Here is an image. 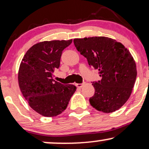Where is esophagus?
Listing matches in <instances>:
<instances>
[{"mask_svg":"<svg viewBox=\"0 0 149 149\" xmlns=\"http://www.w3.org/2000/svg\"><path fill=\"white\" fill-rule=\"evenodd\" d=\"M84 84V83H83V84H75V85H76V86H77V88H81L82 86H83Z\"/></svg>","mask_w":149,"mask_h":149,"instance_id":"esophagus-1","label":"esophagus"}]
</instances>
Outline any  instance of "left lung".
Instances as JSON below:
<instances>
[{
    "label": "left lung",
    "mask_w": 149,
    "mask_h": 149,
    "mask_svg": "<svg viewBox=\"0 0 149 149\" xmlns=\"http://www.w3.org/2000/svg\"><path fill=\"white\" fill-rule=\"evenodd\" d=\"M74 44L90 66L100 71L101 81L93 82L90 104L102 113L115 112L131 96L137 77L135 61L124 45L105 36L74 38Z\"/></svg>",
    "instance_id": "obj_1"
}]
</instances>
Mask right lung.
Returning a JSON list of instances; mask_svg holds the SVG:
<instances>
[{"label": "right lung", "instance_id": "1", "mask_svg": "<svg viewBox=\"0 0 149 149\" xmlns=\"http://www.w3.org/2000/svg\"><path fill=\"white\" fill-rule=\"evenodd\" d=\"M72 39L42 41L24 55L18 73L19 88L29 106L43 116L59 115L67 108L76 86L64 85L53 79L60 65L62 52Z\"/></svg>", "mask_w": 149, "mask_h": 149}]
</instances>
